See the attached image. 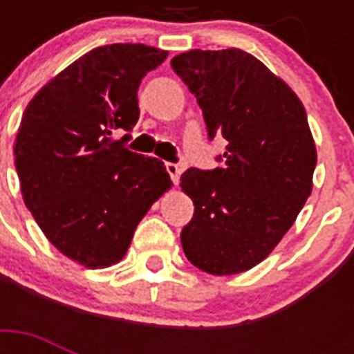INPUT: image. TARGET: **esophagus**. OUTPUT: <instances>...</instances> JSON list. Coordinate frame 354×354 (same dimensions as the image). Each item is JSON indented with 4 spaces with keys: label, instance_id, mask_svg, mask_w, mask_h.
Returning a JSON list of instances; mask_svg holds the SVG:
<instances>
[{
    "label": "esophagus",
    "instance_id": "esophagus-1",
    "mask_svg": "<svg viewBox=\"0 0 354 354\" xmlns=\"http://www.w3.org/2000/svg\"><path fill=\"white\" fill-rule=\"evenodd\" d=\"M165 169L169 172V176L174 183L180 182V174H182V167L176 165V163H165Z\"/></svg>",
    "mask_w": 354,
    "mask_h": 354
}]
</instances>
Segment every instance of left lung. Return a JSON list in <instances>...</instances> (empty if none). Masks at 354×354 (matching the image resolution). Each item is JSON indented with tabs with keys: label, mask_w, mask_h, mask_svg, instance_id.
Here are the masks:
<instances>
[{
	"label": "left lung",
	"mask_w": 354,
	"mask_h": 354,
	"mask_svg": "<svg viewBox=\"0 0 354 354\" xmlns=\"http://www.w3.org/2000/svg\"><path fill=\"white\" fill-rule=\"evenodd\" d=\"M171 66L196 97L209 139L227 141L224 167L180 178L194 204L183 252L211 275L241 274L268 257L310 196L318 156L307 112L285 80L235 47L193 49Z\"/></svg>",
	"instance_id": "8db88e82"
}]
</instances>
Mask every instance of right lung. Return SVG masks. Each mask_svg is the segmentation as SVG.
Listing matches in <instances>:
<instances>
[{
  "label": "right lung",
  "mask_w": 354,
  "mask_h": 354,
  "mask_svg": "<svg viewBox=\"0 0 354 354\" xmlns=\"http://www.w3.org/2000/svg\"><path fill=\"white\" fill-rule=\"evenodd\" d=\"M169 53L143 44L97 47L27 104L14 163L21 196L58 252L86 268L127 253L150 205L171 187L163 161L124 147L139 119L138 88Z\"/></svg>",
  "instance_id": "right-lung-1"
}]
</instances>
